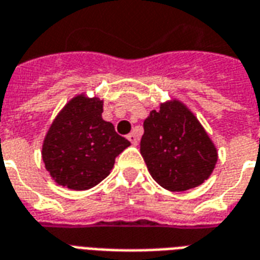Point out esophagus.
<instances>
[{"mask_svg": "<svg viewBox=\"0 0 260 260\" xmlns=\"http://www.w3.org/2000/svg\"><path fill=\"white\" fill-rule=\"evenodd\" d=\"M126 139L129 140L132 145H138V140H139V139H138V136H136L135 132H131L129 135L126 136Z\"/></svg>", "mask_w": 260, "mask_h": 260, "instance_id": "esophagus-1", "label": "esophagus"}]
</instances>
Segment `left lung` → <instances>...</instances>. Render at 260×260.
Returning a JSON list of instances; mask_svg holds the SVG:
<instances>
[{
    "instance_id": "obj_1",
    "label": "left lung",
    "mask_w": 260,
    "mask_h": 260,
    "mask_svg": "<svg viewBox=\"0 0 260 260\" xmlns=\"http://www.w3.org/2000/svg\"><path fill=\"white\" fill-rule=\"evenodd\" d=\"M140 154L151 178L169 191L203 184L215 169L218 149L183 102L171 99L143 122Z\"/></svg>"
}]
</instances>
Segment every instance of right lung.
<instances>
[{
    "instance_id": "right-lung-1",
    "label": "right lung",
    "mask_w": 260,
    "mask_h": 260,
    "mask_svg": "<svg viewBox=\"0 0 260 260\" xmlns=\"http://www.w3.org/2000/svg\"><path fill=\"white\" fill-rule=\"evenodd\" d=\"M103 101L80 93L52 121L41 157L48 174L61 187L88 190L109 176L115 157L131 143L102 118Z\"/></svg>"
}]
</instances>
